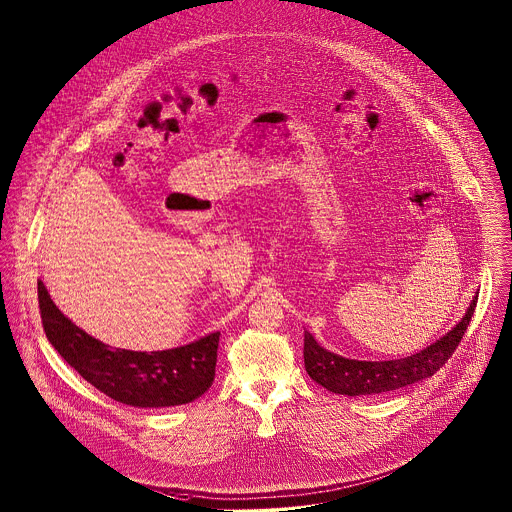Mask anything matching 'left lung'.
<instances>
[{"label":"left lung","instance_id":"1","mask_svg":"<svg viewBox=\"0 0 512 512\" xmlns=\"http://www.w3.org/2000/svg\"><path fill=\"white\" fill-rule=\"evenodd\" d=\"M477 307V297L465 316L437 342L417 354L400 360H352L322 348L314 336L305 330V368L308 376L332 394L340 396H378L417 384L433 376L459 346L471 316Z\"/></svg>","mask_w":512,"mask_h":512}]
</instances>
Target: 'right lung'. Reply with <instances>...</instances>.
I'll return each mask as SVG.
<instances>
[{
    "mask_svg": "<svg viewBox=\"0 0 512 512\" xmlns=\"http://www.w3.org/2000/svg\"><path fill=\"white\" fill-rule=\"evenodd\" d=\"M39 310L45 334L55 350L89 384L108 398L132 408L184 406L211 388L215 378L219 332L160 352L112 350L73 324L39 283Z\"/></svg>",
    "mask_w": 512,
    "mask_h": 512,
    "instance_id": "right-lung-1",
    "label": "right lung"
}]
</instances>
